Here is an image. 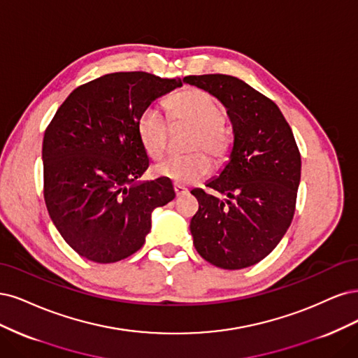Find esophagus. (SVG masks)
<instances>
[{"label": "esophagus", "instance_id": "1", "mask_svg": "<svg viewBox=\"0 0 358 358\" xmlns=\"http://www.w3.org/2000/svg\"><path fill=\"white\" fill-rule=\"evenodd\" d=\"M174 192H176L177 198H180V196H182V194H187L189 193V190L186 187L178 186V184H176V186H174Z\"/></svg>", "mask_w": 358, "mask_h": 358}]
</instances>
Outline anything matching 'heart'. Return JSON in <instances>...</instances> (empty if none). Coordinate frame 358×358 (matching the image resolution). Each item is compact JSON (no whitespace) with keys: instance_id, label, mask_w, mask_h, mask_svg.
Returning <instances> with one entry per match:
<instances>
[{"instance_id":"obj_1","label":"heart","mask_w":358,"mask_h":358,"mask_svg":"<svg viewBox=\"0 0 358 358\" xmlns=\"http://www.w3.org/2000/svg\"><path fill=\"white\" fill-rule=\"evenodd\" d=\"M172 123L189 126L194 131L189 150H205L215 159H223L229 150V135L222 128L223 110L213 96L198 89H189L168 101ZM138 136L145 152L159 159L165 153L168 143V122L159 108H144L136 123ZM211 171V162L203 153L168 157L155 166V174L174 181L178 186L198 182Z\"/></svg>"}]
</instances>
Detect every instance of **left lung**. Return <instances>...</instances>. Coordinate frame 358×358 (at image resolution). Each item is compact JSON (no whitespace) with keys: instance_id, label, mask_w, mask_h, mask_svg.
<instances>
[{"instance_id":"1","label":"left lung","mask_w":358,"mask_h":358,"mask_svg":"<svg viewBox=\"0 0 358 358\" xmlns=\"http://www.w3.org/2000/svg\"><path fill=\"white\" fill-rule=\"evenodd\" d=\"M223 103L234 143L220 174L193 189L199 210L190 220L196 251L222 269H242L278 245L294 215L301 153L276 103L242 80L224 74L184 77Z\"/></svg>"}]
</instances>
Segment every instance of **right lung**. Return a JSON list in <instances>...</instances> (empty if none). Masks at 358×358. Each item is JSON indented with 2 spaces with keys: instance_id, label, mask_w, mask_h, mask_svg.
Wrapping results in <instances>:
<instances>
[{
  "instance_id": "obj_1",
  "label": "right lung",
  "mask_w": 358,
  "mask_h": 358,
  "mask_svg": "<svg viewBox=\"0 0 358 358\" xmlns=\"http://www.w3.org/2000/svg\"><path fill=\"white\" fill-rule=\"evenodd\" d=\"M181 78L113 73L74 89L43 140L44 201L57 232L80 256L114 263L140 250L152 213L176 198L166 178L138 181L148 156L136 123Z\"/></svg>"
}]
</instances>
